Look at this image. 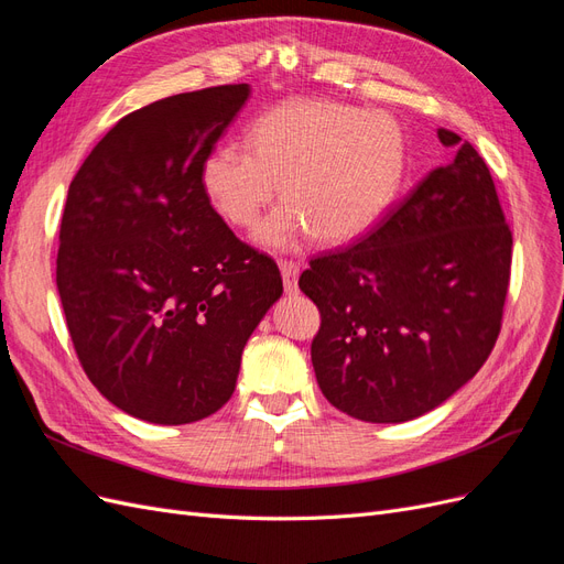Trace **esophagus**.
Returning <instances> with one entry per match:
<instances>
[{
  "mask_svg": "<svg viewBox=\"0 0 564 564\" xmlns=\"http://www.w3.org/2000/svg\"><path fill=\"white\" fill-rule=\"evenodd\" d=\"M280 270H282V280H284V292L294 294L299 289V263L294 261H280Z\"/></svg>",
  "mask_w": 564,
  "mask_h": 564,
  "instance_id": "esophagus-1",
  "label": "esophagus"
}]
</instances>
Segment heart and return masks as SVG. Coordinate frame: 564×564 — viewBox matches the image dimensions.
Masks as SVG:
<instances>
[{
	"label": "heart",
	"instance_id": "heart-1",
	"mask_svg": "<svg viewBox=\"0 0 564 564\" xmlns=\"http://www.w3.org/2000/svg\"><path fill=\"white\" fill-rule=\"evenodd\" d=\"M406 166L400 124L332 98H286L247 127V148L218 145L199 164V187L218 218L256 228L265 249H294L305 235L344 245L367 232L395 199Z\"/></svg>",
	"mask_w": 564,
	"mask_h": 564
}]
</instances>
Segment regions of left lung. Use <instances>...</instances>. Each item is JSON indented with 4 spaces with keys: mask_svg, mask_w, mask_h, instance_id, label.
I'll return each mask as SVG.
<instances>
[{
    "mask_svg": "<svg viewBox=\"0 0 564 564\" xmlns=\"http://www.w3.org/2000/svg\"><path fill=\"white\" fill-rule=\"evenodd\" d=\"M437 139L454 160L299 280L322 315L317 386L352 419L433 412L480 371L501 332L513 235L477 150L449 129Z\"/></svg>",
    "mask_w": 564,
    "mask_h": 564,
    "instance_id": "obj_1",
    "label": "left lung"
}]
</instances>
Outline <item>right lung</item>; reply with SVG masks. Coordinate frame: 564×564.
<instances>
[{"label":"right lung","instance_id":"right-lung-1","mask_svg":"<svg viewBox=\"0 0 564 564\" xmlns=\"http://www.w3.org/2000/svg\"><path fill=\"white\" fill-rule=\"evenodd\" d=\"M249 94L226 84L122 117L67 191L56 259L67 332L100 395L141 421L218 412L282 296L275 261L237 240L199 187L204 155Z\"/></svg>","mask_w":564,"mask_h":564}]
</instances>
